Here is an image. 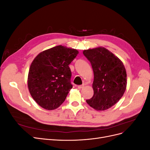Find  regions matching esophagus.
<instances>
[{"mask_svg":"<svg viewBox=\"0 0 150 150\" xmlns=\"http://www.w3.org/2000/svg\"><path fill=\"white\" fill-rule=\"evenodd\" d=\"M83 87H84V84L78 86V89H82Z\"/></svg>","mask_w":150,"mask_h":150,"instance_id":"obj_1","label":"esophagus"}]
</instances>
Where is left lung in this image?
<instances>
[{
  "label": "left lung",
  "mask_w": 150,
  "mask_h": 150,
  "mask_svg": "<svg viewBox=\"0 0 150 150\" xmlns=\"http://www.w3.org/2000/svg\"><path fill=\"white\" fill-rule=\"evenodd\" d=\"M83 54L94 72V94L86 102L95 110H106L124 94L127 84L125 67L119 58L104 47L84 50Z\"/></svg>",
  "instance_id": "obj_1"
}]
</instances>
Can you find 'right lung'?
<instances>
[{"label": "right lung", "instance_id": "1", "mask_svg": "<svg viewBox=\"0 0 150 150\" xmlns=\"http://www.w3.org/2000/svg\"><path fill=\"white\" fill-rule=\"evenodd\" d=\"M78 54L76 49L57 46L35 57L30 67L28 84L32 97L40 106L52 110L64 103L72 88L69 65Z\"/></svg>", "mask_w": 150, "mask_h": 150}]
</instances>
